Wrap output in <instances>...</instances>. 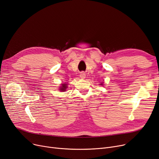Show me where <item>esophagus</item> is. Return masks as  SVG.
Listing matches in <instances>:
<instances>
[{"label": "esophagus", "instance_id": "esophagus-1", "mask_svg": "<svg viewBox=\"0 0 159 159\" xmlns=\"http://www.w3.org/2000/svg\"><path fill=\"white\" fill-rule=\"evenodd\" d=\"M80 77H81L82 79H84V78L86 77V74H85L84 72H81L80 74Z\"/></svg>", "mask_w": 159, "mask_h": 159}]
</instances>
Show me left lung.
<instances>
[{"mask_svg":"<svg viewBox=\"0 0 159 159\" xmlns=\"http://www.w3.org/2000/svg\"><path fill=\"white\" fill-rule=\"evenodd\" d=\"M101 84V85H102V84Z\"/></svg>","mask_w":159,"mask_h":159,"instance_id":"obj_1","label":"left lung"}]
</instances>
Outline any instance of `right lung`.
I'll return each mask as SVG.
<instances>
[{
	"mask_svg": "<svg viewBox=\"0 0 159 159\" xmlns=\"http://www.w3.org/2000/svg\"><path fill=\"white\" fill-rule=\"evenodd\" d=\"M66 88H67V86H66V84H62V85H61V88H60V90L62 91V92H64V91H66Z\"/></svg>",
	"mask_w": 159,
	"mask_h": 159,
	"instance_id": "obj_1",
	"label": "right lung"
}]
</instances>
